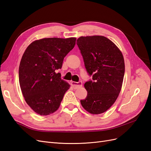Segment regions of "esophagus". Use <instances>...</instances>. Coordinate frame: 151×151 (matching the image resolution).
Listing matches in <instances>:
<instances>
[{
	"label": "esophagus",
	"mask_w": 151,
	"mask_h": 151,
	"mask_svg": "<svg viewBox=\"0 0 151 151\" xmlns=\"http://www.w3.org/2000/svg\"><path fill=\"white\" fill-rule=\"evenodd\" d=\"M71 84H72V86L73 88H74V89H78V88H81V87H82V86H83V83H82V81H79V82H77V83H76V82H74V81H72Z\"/></svg>",
	"instance_id": "34e87169"
}]
</instances>
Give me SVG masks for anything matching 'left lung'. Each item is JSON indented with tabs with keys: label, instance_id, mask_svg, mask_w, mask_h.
Returning <instances> with one entry per match:
<instances>
[{
	"label": "left lung",
	"instance_id": "8db88e82",
	"mask_svg": "<svg viewBox=\"0 0 151 151\" xmlns=\"http://www.w3.org/2000/svg\"><path fill=\"white\" fill-rule=\"evenodd\" d=\"M77 45L87 72L92 76L84 84L88 94L81 103L90 113H103L115 102L121 91L124 58L116 45L103 36H81Z\"/></svg>",
	"mask_w": 151,
	"mask_h": 151
}]
</instances>
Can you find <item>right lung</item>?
Instances as JSON below:
<instances>
[{
  "label": "right lung",
  "instance_id": "1",
  "mask_svg": "<svg viewBox=\"0 0 151 151\" xmlns=\"http://www.w3.org/2000/svg\"><path fill=\"white\" fill-rule=\"evenodd\" d=\"M76 38H48L31 43L22 57L19 81L22 95L31 108L40 115L57 111L70 85L56 70L76 45Z\"/></svg>",
  "mask_w": 151,
  "mask_h": 151
}]
</instances>
